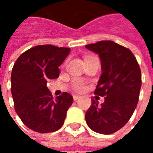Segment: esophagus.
<instances>
[{
    "label": "esophagus",
    "mask_w": 153,
    "mask_h": 153,
    "mask_svg": "<svg viewBox=\"0 0 153 153\" xmlns=\"http://www.w3.org/2000/svg\"><path fill=\"white\" fill-rule=\"evenodd\" d=\"M80 98H81V96H79V95H73V100L75 101L77 100H79Z\"/></svg>",
    "instance_id": "esophagus-1"
}]
</instances>
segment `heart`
I'll use <instances>...</instances> for the list:
<instances>
[{"label":"heart","instance_id":"b5f03b06","mask_svg":"<svg viewBox=\"0 0 153 153\" xmlns=\"http://www.w3.org/2000/svg\"><path fill=\"white\" fill-rule=\"evenodd\" d=\"M88 57H86V58H88ZM85 88L86 86L84 85V83H83V82L82 80H76L75 82V83H74V89L76 91L82 92L83 91V90H85Z\"/></svg>","mask_w":153,"mask_h":153}]
</instances>
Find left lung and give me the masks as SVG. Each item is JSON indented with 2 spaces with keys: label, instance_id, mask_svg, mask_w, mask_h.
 <instances>
[{
  "label": "left lung",
  "instance_id": "obj_1",
  "mask_svg": "<svg viewBox=\"0 0 153 153\" xmlns=\"http://www.w3.org/2000/svg\"><path fill=\"white\" fill-rule=\"evenodd\" d=\"M99 54L102 74L94 94L105 96L99 105L93 100L85 119L93 131L110 134L126 124L137 106L141 72L132 52L112 41H100L85 46Z\"/></svg>",
  "mask_w": 153,
  "mask_h": 153
}]
</instances>
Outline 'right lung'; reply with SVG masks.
I'll use <instances>...</instances> for the list:
<instances>
[{"label":"right lung","mask_w":153,"mask_h":153,"mask_svg":"<svg viewBox=\"0 0 153 153\" xmlns=\"http://www.w3.org/2000/svg\"><path fill=\"white\" fill-rule=\"evenodd\" d=\"M71 49L53 45H39L22 53L11 75L14 108L24 124L33 131L50 133L59 129L73 97L64 92L53 99L47 82L58 78Z\"/></svg>","instance_id":"add662e5"}]
</instances>
